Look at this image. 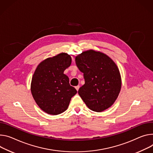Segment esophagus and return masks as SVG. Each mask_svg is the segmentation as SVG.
I'll list each match as a JSON object with an SVG mask.
<instances>
[{
    "instance_id": "obj_1",
    "label": "esophagus",
    "mask_w": 153,
    "mask_h": 153,
    "mask_svg": "<svg viewBox=\"0 0 153 153\" xmlns=\"http://www.w3.org/2000/svg\"><path fill=\"white\" fill-rule=\"evenodd\" d=\"M75 88H76V89L77 90V91H78L79 89V88H80V86H79V85H77V86L75 87Z\"/></svg>"
}]
</instances>
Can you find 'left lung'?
I'll return each mask as SVG.
<instances>
[{"label":"left lung","instance_id":"obj_1","mask_svg":"<svg viewBox=\"0 0 153 153\" xmlns=\"http://www.w3.org/2000/svg\"><path fill=\"white\" fill-rule=\"evenodd\" d=\"M76 63L85 79V84L78 91L82 100L94 112L110 107L121 87L120 71L114 62L103 53L90 50L77 56Z\"/></svg>","mask_w":153,"mask_h":153}]
</instances>
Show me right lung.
Listing matches in <instances>:
<instances>
[{
    "mask_svg": "<svg viewBox=\"0 0 153 153\" xmlns=\"http://www.w3.org/2000/svg\"><path fill=\"white\" fill-rule=\"evenodd\" d=\"M71 64L70 55L61 53L41 62L33 74L32 96L39 108L48 114L56 115L65 112L77 93L63 73Z\"/></svg>",
    "mask_w": 153,
    "mask_h": 153,
    "instance_id": "right-lung-1",
    "label": "right lung"
}]
</instances>
